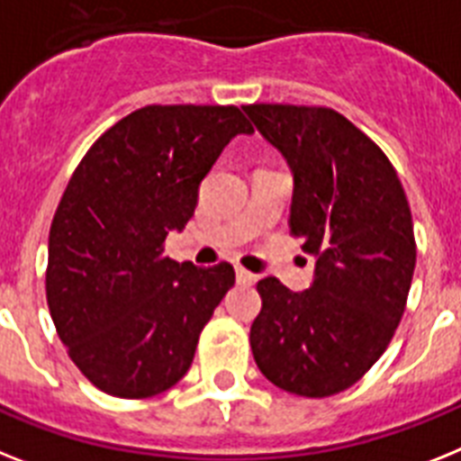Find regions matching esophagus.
<instances>
[{"instance_id":"esophagus-1","label":"esophagus","mask_w":461,"mask_h":461,"mask_svg":"<svg viewBox=\"0 0 461 461\" xmlns=\"http://www.w3.org/2000/svg\"><path fill=\"white\" fill-rule=\"evenodd\" d=\"M235 277H238L240 285H254L257 283V276L249 271H245V268H235Z\"/></svg>"}]
</instances>
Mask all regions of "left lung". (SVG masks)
I'll return each instance as SVG.
<instances>
[{"label":"left lung","mask_w":461,"mask_h":461,"mask_svg":"<svg viewBox=\"0 0 461 461\" xmlns=\"http://www.w3.org/2000/svg\"><path fill=\"white\" fill-rule=\"evenodd\" d=\"M294 176L290 233L315 257L311 287L258 280L254 360L277 389L325 398L379 360L401 322L417 247L408 197L375 140L330 108L242 105Z\"/></svg>","instance_id":"left-lung-1"}]
</instances>
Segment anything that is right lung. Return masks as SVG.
Masks as SVG:
<instances>
[{
  "instance_id": "right-lung-1",
  "label": "right lung",
  "mask_w": 461,
  "mask_h": 461,
  "mask_svg": "<svg viewBox=\"0 0 461 461\" xmlns=\"http://www.w3.org/2000/svg\"><path fill=\"white\" fill-rule=\"evenodd\" d=\"M252 124L235 105H146L86 150L49 230L47 302L96 389L150 398L188 372L233 266L165 257L216 158Z\"/></svg>"
}]
</instances>
